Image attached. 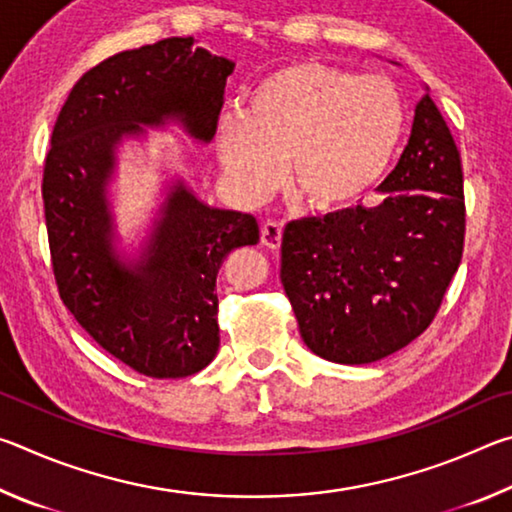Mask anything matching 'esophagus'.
I'll return each instance as SVG.
<instances>
[{
  "mask_svg": "<svg viewBox=\"0 0 512 512\" xmlns=\"http://www.w3.org/2000/svg\"><path fill=\"white\" fill-rule=\"evenodd\" d=\"M282 230H284L282 223L266 221V223L262 225V244H264L266 248H271V250L280 248V244H282Z\"/></svg>",
  "mask_w": 512,
  "mask_h": 512,
  "instance_id": "1",
  "label": "esophagus"
}]
</instances>
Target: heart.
<instances>
[{"instance_id": "obj_1", "label": "heart", "mask_w": 512, "mask_h": 512, "mask_svg": "<svg viewBox=\"0 0 512 512\" xmlns=\"http://www.w3.org/2000/svg\"><path fill=\"white\" fill-rule=\"evenodd\" d=\"M402 131L404 106L388 79L291 60L259 76L241 110L216 119L214 144L225 178L244 198L271 194L287 160L298 201L334 212L384 178Z\"/></svg>"}]
</instances>
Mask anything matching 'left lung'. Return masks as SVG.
Returning <instances> with one entry per match:
<instances>
[{"label": "left lung", "mask_w": 512, "mask_h": 512, "mask_svg": "<svg viewBox=\"0 0 512 512\" xmlns=\"http://www.w3.org/2000/svg\"><path fill=\"white\" fill-rule=\"evenodd\" d=\"M377 207L291 221L280 280L307 348L334 363L388 357L431 325L465 241L461 153L424 94Z\"/></svg>", "instance_id": "1"}]
</instances>
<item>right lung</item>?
I'll return each mask as SVG.
<instances>
[{"mask_svg": "<svg viewBox=\"0 0 512 512\" xmlns=\"http://www.w3.org/2000/svg\"><path fill=\"white\" fill-rule=\"evenodd\" d=\"M232 69L194 38L121 51L76 81L51 133L42 201L60 300L103 350L146 377H187L216 357V275L232 250L257 244L259 225L176 183L142 257L121 262L106 201L115 149L164 119L210 142Z\"/></svg>", "mask_w": 512, "mask_h": 512, "instance_id": "1", "label": "right lung"}]
</instances>
